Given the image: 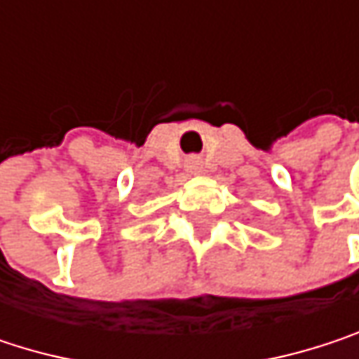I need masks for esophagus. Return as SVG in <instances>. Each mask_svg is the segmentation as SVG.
I'll return each instance as SVG.
<instances>
[{"mask_svg":"<svg viewBox=\"0 0 359 359\" xmlns=\"http://www.w3.org/2000/svg\"><path fill=\"white\" fill-rule=\"evenodd\" d=\"M187 168H189L193 175H197V172L201 170V164H199V160H189V162H187Z\"/></svg>","mask_w":359,"mask_h":359,"instance_id":"34e87169","label":"esophagus"}]
</instances>
